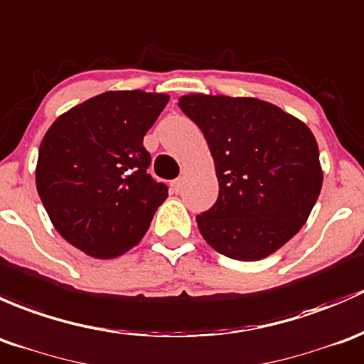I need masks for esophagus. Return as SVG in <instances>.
I'll return each instance as SVG.
<instances>
[{"instance_id": "obj_1", "label": "esophagus", "mask_w": 364, "mask_h": 364, "mask_svg": "<svg viewBox=\"0 0 364 364\" xmlns=\"http://www.w3.org/2000/svg\"><path fill=\"white\" fill-rule=\"evenodd\" d=\"M171 187H173V191H175V193H181V191H182V187H183V177H178V178H175V181L171 182Z\"/></svg>"}]
</instances>
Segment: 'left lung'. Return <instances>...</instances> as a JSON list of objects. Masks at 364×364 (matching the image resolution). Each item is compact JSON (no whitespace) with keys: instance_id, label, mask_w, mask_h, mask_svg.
<instances>
[{"instance_id":"obj_1","label":"left lung","mask_w":364,"mask_h":364,"mask_svg":"<svg viewBox=\"0 0 364 364\" xmlns=\"http://www.w3.org/2000/svg\"><path fill=\"white\" fill-rule=\"evenodd\" d=\"M178 107L203 131L219 196L196 215L217 252L257 261L289 242L306 223L322 186L312 131L256 98L189 95Z\"/></svg>"}]
</instances>
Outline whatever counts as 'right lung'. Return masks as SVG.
Instances as JSON below:
<instances>
[{"mask_svg": "<svg viewBox=\"0 0 364 364\" xmlns=\"http://www.w3.org/2000/svg\"><path fill=\"white\" fill-rule=\"evenodd\" d=\"M166 95L103 92L63 114L43 136L36 189L66 242L100 259L124 254L147 233L168 186L147 168L144 136Z\"/></svg>", "mask_w": 364, "mask_h": 364, "instance_id": "add662e5", "label": "right lung"}]
</instances>
